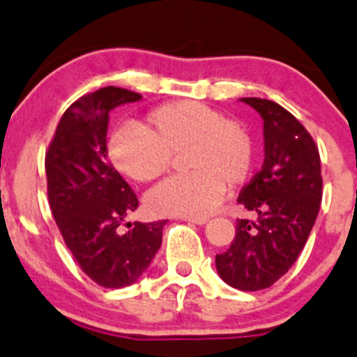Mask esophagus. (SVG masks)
<instances>
[{
  "label": "esophagus",
  "instance_id": "obj_1",
  "mask_svg": "<svg viewBox=\"0 0 357 357\" xmlns=\"http://www.w3.org/2000/svg\"><path fill=\"white\" fill-rule=\"evenodd\" d=\"M185 220H188V222H193V224H198V226H202V224L207 222V217H185Z\"/></svg>",
  "mask_w": 357,
  "mask_h": 357
}]
</instances>
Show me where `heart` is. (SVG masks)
<instances>
[{
	"mask_svg": "<svg viewBox=\"0 0 357 357\" xmlns=\"http://www.w3.org/2000/svg\"><path fill=\"white\" fill-rule=\"evenodd\" d=\"M145 126H123L111 137V160L123 174L138 183L153 181L172 167L174 153L185 150V166L191 171L167 179L149 195V208L155 213L208 215L219 207L226 185H243L253 169L248 131L207 104H162L149 112Z\"/></svg>",
	"mask_w": 357,
	"mask_h": 357,
	"instance_id": "b5f03b06",
	"label": "heart"
}]
</instances>
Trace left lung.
Here are the masks:
<instances>
[{
    "label": "left lung",
    "instance_id": "8db88e82",
    "mask_svg": "<svg viewBox=\"0 0 357 357\" xmlns=\"http://www.w3.org/2000/svg\"><path fill=\"white\" fill-rule=\"evenodd\" d=\"M241 100L264 119V166L238 197L258 217L236 220L234 239L215 255V267L231 287L260 291L298 260L320 210L324 179L317 144L291 112L267 99Z\"/></svg>",
    "mask_w": 357,
    "mask_h": 357
}]
</instances>
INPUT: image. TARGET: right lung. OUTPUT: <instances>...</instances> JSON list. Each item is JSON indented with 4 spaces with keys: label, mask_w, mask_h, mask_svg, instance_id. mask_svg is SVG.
I'll return each mask as SVG.
<instances>
[{
    "label": "right lung",
    "mask_w": 357,
    "mask_h": 357,
    "mask_svg": "<svg viewBox=\"0 0 357 357\" xmlns=\"http://www.w3.org/2000/svg\"><path fill=\"white\" fill-rule=\"evenodd\" d=\"M128 89L104 87L75 100L46 150L47 200L63 241L80 268L99 286H131L155 257L166 220L126 224L138 198L107 159L111 111L137 102Z\"/></svg>",
    "instance_id": "1"
}]
</instances>
